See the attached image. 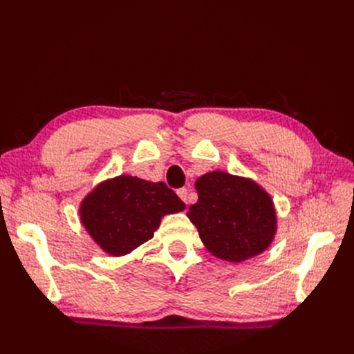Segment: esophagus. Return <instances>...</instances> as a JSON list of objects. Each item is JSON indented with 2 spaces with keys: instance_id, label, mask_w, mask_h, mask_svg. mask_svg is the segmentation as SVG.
I'll list each match as a JSON object with an SVG mask.
<instances>
[{
  "instance_id": "esophagus-1",
  "label": "esophagus",
  "mask_w": 354,
  "mask_h": 354,
  "mask_svg": "<svg viewBox=\"0 0 354 354\" xmlns=\"http://www.w3.org/2000/svg\"><path fill=\"white\" fill-rule=\"evenodd\" d=\"M187 192H189V190H187V189H185V187L177 190V195H178V198H180L181 201H183V202H186V203H187Z\"/></svg>"
}]
</instances>
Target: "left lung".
<instances>
[{
  "label": "left lung",
  "mask_w": 354,
  "mask_h": 354,
  "mask_svg": "<svg viewBox=\"0 0 354 354\" xmlns=\"http://www.w3.org/2000/svg\"><path fill=\"white\" fill-rule=\"evenodd\" d=\"M198 202L187 211L211 255L242 263L269 248L277 232L272 196L248 177L211 171L195 183Z\"/></svg>",
  "instance_id": "obj_1"
}]
</instances>
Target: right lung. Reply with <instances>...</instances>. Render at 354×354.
<instances>
[{"instance_id": "right-lung-1", "label": "right lung", "mask_w": 354, "mask_h": 354, "mask_svg": "<svg viewBox=\"0 0 354 354\" xmlns=\"http://www.w3.org/2000/svg\"><path fill=\"white\" fill-rule=\"evenodd\" d=\"M186 208L164 181L116 176L95 186L80 205L84 229L100 248L122 257L153 238L160 220Z\"/></svg>"}]
</instances>
